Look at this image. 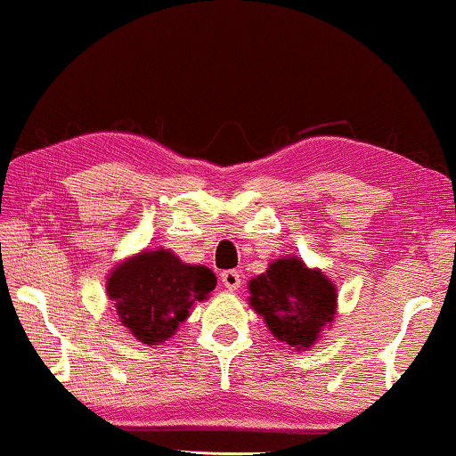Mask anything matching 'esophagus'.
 <instances>
[{
    "mask_svg": "<svg viewBox=\"0 0 456 456\" xmlns=\"http://www.w3.org/2000/svg\"><path fill=\"white\" fill-rule=\"evenodd\" d=\"M222 283L224 288H228L230 292H234V289L240 288V273L236 272V269H228V272H222Z\"/></svg>",
    "mask_w": 456,
    "mask_h": 456,
    "instance_id": "1",
    "label": "esophagus"
}]
</instances>
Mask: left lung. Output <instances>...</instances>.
Here are the masks:
<instances>
[{
    "label": "left lung",
    "instance_id": "1",
    "mask_svg": "<svg viewBox=\"0 0 456 456\" xmlns=\"http://www.w3.org/2000/svg\"><path fill=\"white\" fill-rule=\"evenodd\" d=\"M248 305L265 319L273 338L302 352L333 322L338 289L319 269L298 256L269 263L267 272L248 281Z\"/></svg>",
    "mask_w": 456,
    "mask_h": 456
}]
</instances>
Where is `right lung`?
Returning <instances> with one entry per match:
<instances>
[{"label": "right lung", "mask_w": 456, "mask_h": 456, "mask_svg": "<svg viewBox=\"0 0 456 456\" xmlns=\"http://www.w3.org/2000/svg\"><path fill=\"white\" fill-rule=\"evenodd\" d=\"M216 283L212 269L187 265L170 250L158 248L117 265L107 280V294L131 335L158 346L173 338L191 306L206 300Z\"/></svg>", "instance_id": "right-lung-1"}]
</instances>
